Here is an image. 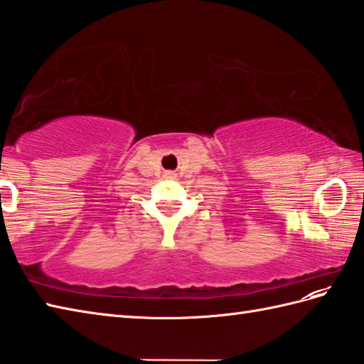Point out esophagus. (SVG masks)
Instances as JSON below:
<instances>
[{
    "mask_svg": "<svg viewBox=\"0 0 364 364\" xmlns=\"http://www.w3.org/2000/svg\"><path fill=\"white\" fill-rule=\"evenodd\" d=\"M167 175H168V176H172V173H167Z\"/></svg>",
    "mask_w": 364,
    "mask_h": 364,
    "instance_id": "34e87169",
    "label": "esophagus"
}]
</instances>
